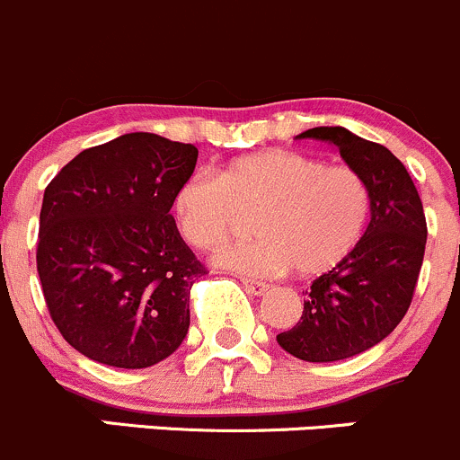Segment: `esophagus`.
Instances as JSON below:
<instances>
[{"mask_svg": "<svg viewBox=\"0 0 460 460\" xmlns=\"http://www.w3.org/2000/svg\"><path fill=\"white\" fill-rule=\"evenodd\" d=\"M241 283H243V288H245V292H248V295H254V296H261V295H265V292H268V283H263V281H252V279H241Z\"/></svg>", "mask_w": 460, "mask_h": 460, "instance_id": "1", "label": "esophagus"}]
</instances>
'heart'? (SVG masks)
<instances>
[{"label":"heart","instance_id":"b5f03b06","mask_svg":"<svg viewBox=\"0 0 460 460\" xmlns=\"http://www.w3.org/2000/svg\"><path fill=\"white\" fill-rule=\"evenodd\" d=\"M370 186L352 165L263 150L192 174L177 188L172 212L183 239L199 250L228 245L254 217L257 241L219 254L221 265L272 277L295 265L321 277L348 261L370 221Z\"/></svg>","mask_w":460,"mask_h":460}]
</instances>
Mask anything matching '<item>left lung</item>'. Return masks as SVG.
<instances>
[{"label":"left lung","mask_w":460,"mask_h":460,"mask_svg":"<svg viewBox=\"0 0 460 460\" xmlns=\"http://www.w3.org/2000/svg\"><path fill=\"white\" fill-rule=\"evenodd\" d=\"M330 141L370 186L372 219L352 257L321 274L305 290L299 323L277 334L292 357L332 363L381 343L410 307L423 265L428 224L414 181L385 146L341 126L301 132Z\"/></svg>","instance_id":"8db88e82"}]
</instances>
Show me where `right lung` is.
<instances>
[{"label": "right lung", "mask_w": 460, "mask_h": 460, "mask_svg": "<svg viewBox=\"0 0 460 460\" xmlns=\"http://www.w3.org/2000/svg\"><path fill=\"white\" fill-rule=\"evenodd\" d=\"M199 150L128 132L84 150L46 186L37 272L50 319L84 357L139 370L186 339L208 274L170 215Z\"/></svg>", "instance_id": "1"}]
</instances>
